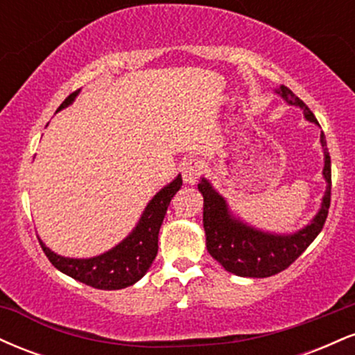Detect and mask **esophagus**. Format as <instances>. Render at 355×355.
<instances>
[{"label": "esophagus", "mask_w": 355, "mask_h": 355, "mask_svg": "<svg viewBox=\"0 0 355 355\" xmlns=\"http://www.w3.org/2000/svg\"><path fill=\"white\" fill-rule=\"evenodd\" d=\"M203 172H205V164H203L200 158H190L182 166L183 182L189 183V185H193V183L198 182V178L202 177Z\"/></svg>", "instance_id": "obj_1"}]
</instances>
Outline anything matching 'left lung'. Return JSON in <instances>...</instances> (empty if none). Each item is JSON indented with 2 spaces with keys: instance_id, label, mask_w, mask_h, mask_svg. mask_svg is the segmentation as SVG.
I'll return each mask as SVG.
<instances>
[{
  "instance_id": "1",
  "label": "left lung",
  "mask_w": 355,
  "mask_h": 355,
  "mask_svg": "<svg viewBox=\"0 0 355 355\" xmlns=\"http://www.w3.org/2000/svg\"><path fill=\"white\" fill-rule=\"evenodd\" d=\"M282 98L288 105L304 108L305 118L319 123L313 113L309 110L292 89L280 87L277 89ZM320 144L324 148L325 165L324 178L327 180L322 207L311 225L299 230L292 235H272L252 229L240 220H235L229 214L227 203L223 197L211 189V185L205 178L198 183V190L203 195V229L207 235V250L217 262L222 263L225 270L240 277H255L263 279L279 274L294 263L304 250L313 242V239L320 234L327 218L329 207H331V155H329L327 144H325L324 133L320 135Z\"/></svg>"
}]
</instances>
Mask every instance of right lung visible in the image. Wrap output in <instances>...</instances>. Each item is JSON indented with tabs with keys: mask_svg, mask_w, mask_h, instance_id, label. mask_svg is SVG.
<instances>
[{
	"mask_svg": "<svg viewBox=\"0 0 355 355\" xmlns=\"http://www.w3.org/2000/svg\"><path fill=\"white\" fill-rule=\"evenodd\" d=\"M78 92L80 89H76L70 96H67L58 110L68 107L78 95ZM180 187L182 177L178 175L170 185L158 191L152 202L146 205L135 230L107 254L93 257V259H67V257L56 255L55 252H51L42 240H40V245L48 260L60 272L89 285V287L101 288V291H118V288L130 287L146 274L157 257L160 225L173 195L180 190Z\"/></svg>",
	"mask_w": 355,
	"mask_h": 355,
	"instance_id": "add662e5",
	"label": "right lung"
}]
</instances>
